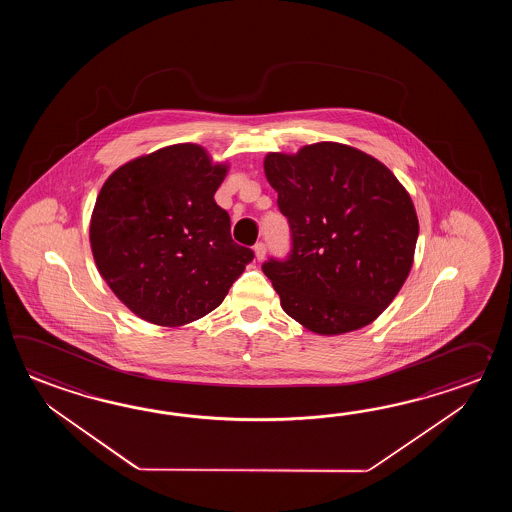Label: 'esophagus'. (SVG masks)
Instances as JSON below:
<instances>
[{"label":"esophagus","mask_w":512,"mask_h":512,"mask_svg":"<svg viewBox=\"0 0 512 512\" xmlns=\"http://www.w3.org/2000/svg\"><path fill=\"white\" fill-rule=\"evenodd\" d=\"M265 254H267V247H265V243H256V245H254V256H256V260H263V258H265Z\"/></svg>","instance_id":"esophagus-1"}]
</instances>
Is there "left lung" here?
Here are the masks:
<instances>
[{
	"label": "left lung",
	"mask_w": 512,
	"mask_h": 512,
	"mask_svg": "<svg viewBox=\"0 0 512 512\" xmlns=\"http://www.w3.org/2000/svg\"><path fill=\"white\" fill-rule=\"evenodd\" d=\"M263 170L289 219L287 260L263 263L287 315L316 335L368 326L414 263L412 197L375 157L340 142L267 153Z\"/></svg>",
	"instance_id": "obj_1"
}]
</instances>
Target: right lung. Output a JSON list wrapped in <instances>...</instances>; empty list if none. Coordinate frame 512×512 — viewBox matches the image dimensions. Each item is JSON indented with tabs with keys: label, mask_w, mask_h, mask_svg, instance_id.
<instances>
[{
	"label": "right lung",
	"mask_w": 512,
	"mask_h": 512,
	"mask_svg": "<svg viewBox=\"0 0 512 512\" xmlns=\"http://www.w3.org/2000/svg\"><path fill=\"white\" fill-rule=\"evenodd\" d=\"M229 164L185 142L122 164L89 223L100 276L131 313L179 327L214 311L254 252L232 241L214 194Z\"/></svg>",
	"instance_id": "1"
}]
</instances>
